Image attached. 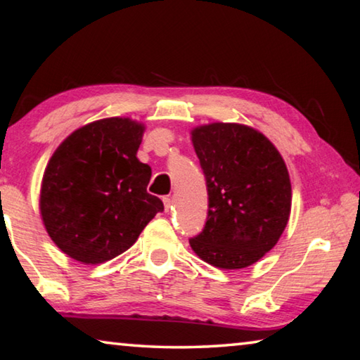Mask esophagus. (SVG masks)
<instances>
[{
	"label": "esophagus",
	"instance_id": "esophagus-1",
	"mask_svg": "<svg viewBox=\"0 0 360 360\" xmlns=\"http://www.w3.org/2000/svg\"><path fill=\"white\" fill-rule=\"evenodd\" d=\"M163 205H165V211H169L173 208V200H172V197H163Z\"/></svg>",
	"mask_w": 360,
	"mask_h": 360
}]
</instances>
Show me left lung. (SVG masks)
<instances>
[{
    "label": "left lung",
    "mask_w": 360,
    "mask_h": 360,
    "mask_svg": "<svg viewBox=\"0 0 360 360\" xmlns=\"http://www.w3.org/2000/svg\"><path fill=\"white\" fill-rule=\"evenodd\" d=\"M208 191V217L188 240L195 254L217 268L257 262L288 225L292 191L281 154L251 127L210 124L192 131Z\"/></svg>",
    "instance_id": "8db88e82"
}]
</instances>
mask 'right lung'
<instances>
[{"label":"right lung","mask_w":360,"mask_h":360,"mask_svg":"<svg viewBox=\"0 0 360 360\" xmlns=\"http://www.w3.org/2000/svg\"><path fill=\"white\" fill-rule=\"evenodd\" d=\"M143 131L131 119L96 120L71 133L49 160L41 216L71 259L95 265L117 257L163 211L148 193L152 169L136 157Z\"/></svg>","instance_id":"1"}]
</instances>
